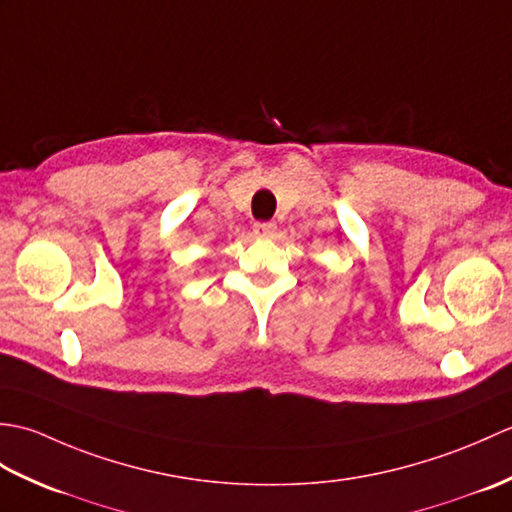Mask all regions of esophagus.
<instances>
[{
  "mask_svg": "<svg viewBox=\"0 0 512 512\" xmlns=\"http://www.w3.org/2000/svg\"><path fill=\"white\" fill-rule=\"evenodd\" d=\"M253 233L257 237H273L277 233V224L275 222H255Z\"/></svg>",
  "mask_w": 512,
  "mask_h": 512,
  "instance_id": "1",
  "label": "esophagus"
}]
</instances>
